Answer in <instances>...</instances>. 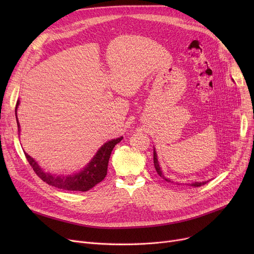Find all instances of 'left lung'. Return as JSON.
Returning <instances> with one entry per match:
<instances>
[{"label":"left lung","instance_id":"8db88e82","mask_svg":"<svg viewBox=\"0 0 254 254\" xmlns=\"http://www.w3.org/2000/svg\"><path fill=\"white\" fill-rule=\"evenodd\" d=\"M153 164H154V168H155V170H156V172H157V174L159 175V177H162L165 181H167V182H170V183H174L173 181H171L170 179H168V178H166L164 175H163V173H162V170H161V167H159V164H158V162H157V156H156V152L154 151V149H153ZM207 182H193V183H191L190 185L191 186H194V188H198V186H202V185H204V184H206ZM177 184V183H176Z\"/></svg>","mask_w":254,"mask_h":254}]
</instances>
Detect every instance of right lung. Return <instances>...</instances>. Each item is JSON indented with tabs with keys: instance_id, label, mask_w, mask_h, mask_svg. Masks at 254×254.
<instances>
[{
	"instance_id": "add662e5",
	"label": "right lung",
	"mask_w": 254,
	"mask_h": 254,
	"mask_svg": "<svg viewBox=\"0 0 254 254\" xmlns=\"http://www.w3.org/2000/svg\"><path fill=\"white\" fill-rule=\"evenodd\" d=\"M18 105H19V102L17 101L15 111L17 110ZM16 122H17V127L19 132L20 128H19L17 115H16ZM122 140H123V137H120L105 143L99 149L95 157L92 158V161L87 165V167H85L84 170L78 173V174H75L72 176H56V175L49 174V173H45L28 153L24 152V155L26 159H28L31 167L33 168L34 172L38 175V177L41 178L47 184L55 186V188L63 190L87 191L91 190L93 186H96L98 183H100L102 180H104V178L106 177L111 152L114 148V146Z\"/></svg>"
}]
</instances>
